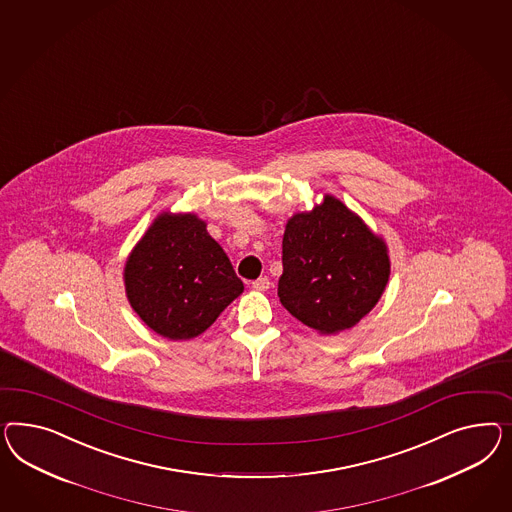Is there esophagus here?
Masks as SVG:
<instances>
[{
	"label": "esophagus",
	"instance_id": "1",
	"mask_svg": "<svg viewBox=\"0 0 512 512\" xmlns=\"http://www.w3.org/2000/svg\"><path fill=\"white\" fill-rule=\"evenodd\" d=\"M269 284H271V282H269V278L260 277L258 280H254V282H252V288H254V290H258V292H267V290H269Z\"/></svg>",
	"mask_w": 512,
	"mask_h": 512
}]
</instances>
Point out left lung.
Instances as JSON below:
<instances>
[{
    "mask_svg": "<svg viewBox=\"0 0 512 512\" xmlns=\"http://www.w3.org/2000/svg\"><path fill=\"white\" fill-rule=\"evenodd\" d=\"M278 297L299 322L323 335L361 322L387 286L383 239L335 196L286 224Z\"/></svg>",
    "mask_w": 512,
    "mask_h": 512,
    "instance_id": "1",
    "label": "left lung"
}]
</instances>
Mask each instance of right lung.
<instances>
[{
  "instance_id": "1",
  "label": "right lung",
  "mask_w": 512,
  "mask_h": 512,
  "mask_svg": "<svg viewBox=\"0 0 512 512\" xmlns=\"http://www.w3.org/2000/svg\"><path fill=\"white\" fill-rule=\"evenodd\" d=\"M125 290L147 327L170 340L202 335L243 282L196 215L162 213L125 265Z\"/></svg>"
}]
</instances>
